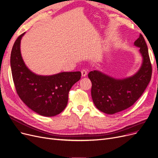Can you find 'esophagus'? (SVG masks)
<instances>
[{"label": "esophagus", "mask_w": 158, "mask_h": 158, "mask_svg": "<svg viewBox=\"0 0 158 158\" xmlns=\"http://www.w3.org/2000/svg\"><path fill=\"white\" fill-rule=\"evenodd\" d=\"M81 76H82L83 77H84L87 76V73H88V70H87V69H84L81 70Z\"/></svg>", "instance_id": "obj_1"}]
</instances>
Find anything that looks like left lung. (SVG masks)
<instances>
[{
  "mask_svg": "<svg viewBox=\"0 0 158 158\" xmlns=\"http://www.w3.org/2000/svg\"><path fill=\"white\" fill-rule=\"evenodd\" d=\"M134 45L140 48L142 63L133 75L117 79L98 70L90 71L91 96L96 107L106 114H114L131 106L145 90L152 76V66L145 41L142 34Z\"/></svg>",
  "mask_w": 158,
  "mask_h": 158,
  "instance_id": "1",
  "label": "left lung"
}]
</instances>
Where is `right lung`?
I'll use <instances>...</instances> for the list:
<instances>
[{"mask_svg": "<svg viewBox=\"0 0 158 158\" xmlns=\"http://www.w3.org/2000/svg\"><path fill=\"white\" fill-rule=\"evenodd\" d=\"M20 35L13 46L10 64L17 94L34 112L45 117L59 114L66 107L68 93L80 80L81 72H61L52 75H40L31 71L22 56Z\"/></svg>", "mask_w": 158, "mask_h": 158, "instance_id": "add662e5", "label": "right lung"}]
</instances>
